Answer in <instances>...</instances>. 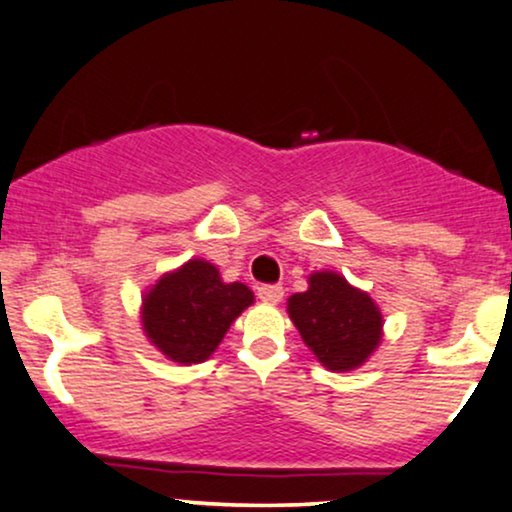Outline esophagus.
Masks as SVG:
<instances>
[{
	"label": "esophagus",
	"instance_id": "1",
	"mask_svg": "<svg viewBox=\"0 0 512 512\" xmlns=\"http://www.w3.org/2000/svg\"><path fill=\"white\" fill-rule=\"evenodd\" d=\"M282 296H285V289H282V285H261V287H258V299L266 301V304H277Z\"/></svg>",
	"mask_w": 512,
	"mask_h": 512
}]
</instances>
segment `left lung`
<instances>
[{
	"label": "left lung",
	"mask_w": 512,
	"mask_h": 512,
	"mask_svg": "<svg viewBox=\"0 0 512 512\" xmlns=\"http://www.w3.org/2000/svg\"><path fill=\"white\" fill-rule=\"evenodd\" d=\"M287 311L308 349L330 370L358 368L380 344V308L337 273L311 275L308 292L294 294Z\"/></svg>",
	"instance_id": "left-lung-1"
}]
</instances>
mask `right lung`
<instances>
[{
	"mask_svg": "<svg viewBox=\"0 0 512 512\" xmlns=\"http://www.w3.org/2000/svg\"><path fill=\"white\" fill-rule=\"evenodd\" d=\"M254 294L242 282L225 285L216 266L189 261L161 277L144 299L142 323L154 346L175 363H201L216 351L232 320L251 306Z\"/></svg>",
	"mask_w": 512,
	"mask_h": 512,
	"instance_id": "1",
	"label": "right lung"
}]
</instances>
